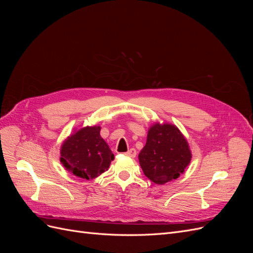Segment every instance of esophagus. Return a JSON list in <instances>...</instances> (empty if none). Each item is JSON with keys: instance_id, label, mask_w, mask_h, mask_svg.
Segmentation results:
<instances>
[{"instance_id": "esophagus-1", "label": "esophagus", "mask_w": 253, "mask_h": 253, "mask_svg": "<svg viewBox=\"0 0 253 253\" xmlns=\"http://www.w3.org/2000/svg\"><path fill=\"white\" fill-rule=\"evenodd\" d=\"M136 154H137V152H136V150H135V149H129V150L126 153V156H128V157H132V158H134V157L136 156Z\"/></svg>"}]
</instances>
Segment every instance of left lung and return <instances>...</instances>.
I'll return each mask as SVG.
<instances>
[{
  "mask_svg": "<svg viewBox=\"0 0 253 253\" xmlns=\"http://www.w3.org/2000/svg\"><path fill=\"white\" fill-rule=\"evenodd\" d=\"M139 164L147 177L158 185L179 177L191 160L185 137L172 125H154L140 151Z\"/></svg>",
  "mask_w": 253,
  "mask_h": 253,
  "instance_id": "1",
  "label": "left lung"
}]
</instances>
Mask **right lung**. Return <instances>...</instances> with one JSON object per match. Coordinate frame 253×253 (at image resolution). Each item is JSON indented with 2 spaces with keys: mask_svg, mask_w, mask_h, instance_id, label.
<instances>
[{
  "mask_svg": "<svg viewBox=\"0 0 253 253\" xmlns=\"http://www.w3.org/2000/svg\"><path fill=\"white\" fill-rule=\"evenodd\" d=\"M113 159L114 154L100 136V126L81 128L61 147V163L81 178L97 177L109 169Z\"/></svg>",
  "mask_w": 253,
  "mask_h": 253,
  "instance_id": "add662e5",
  "label": "right lung"
}]
</instances>
